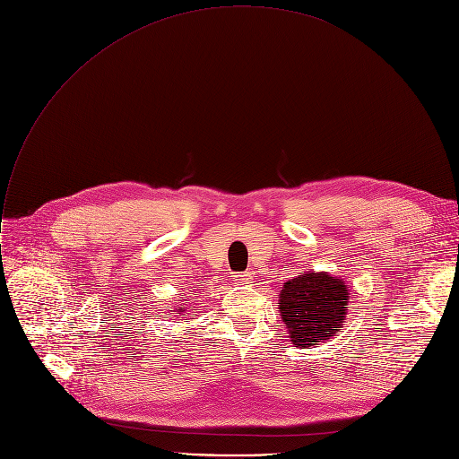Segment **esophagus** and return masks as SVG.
I'll return each instance as SVG.
<instances>
[{"label": "esophagus", "instance_id": "34e87169", "mask_svg": "<svg viewBox=\"0 0 459 459\" xmlns=\"http://www.w3.org/2000/svg\"><path fill=\"white\" fill-rule=\"evenodd\" d=\"M234 285L238 287H243V285H250L252 283V276L248 273H238L234 278H232Z\"/></svg>", "mask_w": 459, "mask_h": 459}]
</instances>
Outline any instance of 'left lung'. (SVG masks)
I'll use <instances>...</instances> for the list:
<instances>
[{
    "mask_svg": "<svg viewBox=\"0 0 459 459\" xmlns=\"http://www.w3.org/2000/svg\"><path fill=\"white\" fill-rule=\"evenodd\" d=\"M349 303V287L326 273L307 271L283 283L280 312L294 347L307 349L338 334Z\"/></svg>",
    "mask_w": 459,
    "mask_h": 459,
    "instance_id": "8db88e82",
    "label": "left lung"
}]
</instances>
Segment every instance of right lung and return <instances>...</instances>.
Wrapping results in <instances>:
<instances>
[{
	"instance_id": "right-lung-1",
	"label": "right lung",
	"mask_w": 459,
	"mask_h": 459,
	"mask_svg": "<svg viewBox=\"0 0 459 459\" xmlns=\"http://www.w3.org/2000/svg\"><path fill=\"white\" fill-rule=\"evenodd\" d=\"M174 312H178V314H181V316H186V314H185V308H181V307H178Z\"/></svg>"
}]
</instances>
